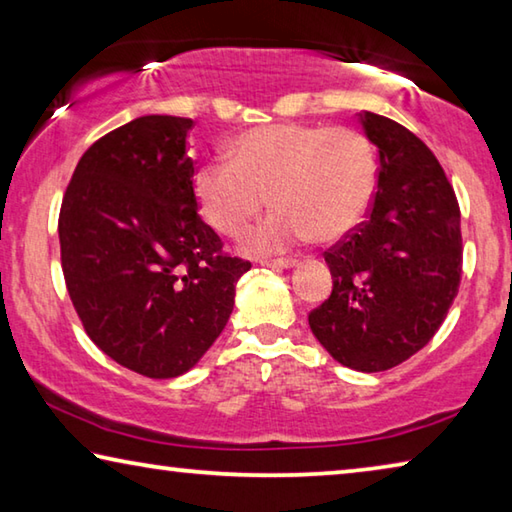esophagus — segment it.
<instances>
[{"instance_id":"1","label":"esophagus","mask_w":512,"mask_h":512,"mask_svg":"<svg viewBox=\"0 0 512 512\" xmlns=\"http://www.w3.org/2000/svg\"><path fill=\"white\" fill-rule=\"evenodd\" d=\"M262 266H266V268H296L298 266V262L296 259H264L262 262Z\"/></svg>"}]
</instances>
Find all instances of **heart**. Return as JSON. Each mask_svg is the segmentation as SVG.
I'll return each mask as SVG.
<instances>
[{
	"instance_id": "1",
	"label": "heart",
	"mask_w": 512,
	"mask_h": 512,
	"mask_svg": "<svg viewBox=\"0 0 512 512\" xmlns=\"http://www.w3.org/2000/svg\"><path fill=\"white\" fill-rule=\"evenodd\" d=\"M230 162H205L194 173L201 216L237 237L268 201L277 210L250 230L244 248L275 255L309 237L334 241L357 228L377 187L370 144L352 128L307 124L257 126L228 146Z\"/></svg>"
}]
</instances>
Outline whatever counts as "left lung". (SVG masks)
I'll list each match as a JSON object with an SVG mask.
<instances>
[{"label":"left lung","mask_w":512,"mask_h":512,"mask_svg":"<svg viewBox=\"0 0 512 512\" xmlns=\"http://www.w3.org/2000/svg\"><path fill=\"white\" fill-rule=\"evenodd\" d=\"M359 124L379 153L377 192L368 219L325 253L334 287L309 327L343 366L381 372L422 350L452 307L461 210L422 140L375 112Z\"/></svg>","instance_id":"obj_1"}]
</instances>
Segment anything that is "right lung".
Masks as SVG:
<instances>
[{"mask_svg":"<svg viewBox=\"0 0 512 512\" xmlns=\"http://www.w3.org/2000/svg\"><path fill=\"white\" fill-rule=\"evenodd\" d=\"M194 121L144 115L74 169L58 219L72 305L112 361L151 379L192 370L219 339L250 262L221 253L196 214Z\"/></svg>","mask_w":512,"mask_h":512,"instance_id":"obj_1","label":"right lung"}]
</instances>
